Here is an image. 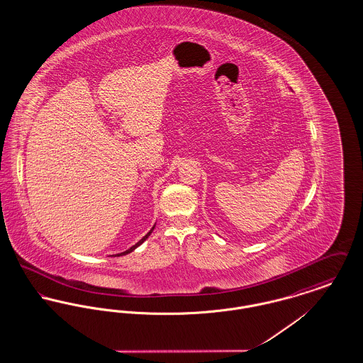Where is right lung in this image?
Segmentation results:
<instances>
[{"instance_id": "add662e5", "label": "right lung", "mask_w": 363, "mask_h": 363, "mask_svg": "<svg viewBox=\"0 0 363 363\" xmlns=\"http://www.w3.org/2000/svg\"><path fill=\"white\" fill-rule=\"evenodd\" d=\"M154 228H155V225H154V227H152V228H151V231H150V233H148V234H147V235H145V237H143V238H141V240H140V241H138V243H136V245H133V246H132V247H130V249H128V250H125V252H122V253H120V255H116V256H125V255H128V253H130V252H133V250H135V249H136V247H138V246H140V245H141V243H143V242L145 241V240H147V238H148V237H150V235H151V233H152V230H154Z\"/></svg>"}]
</instances>
